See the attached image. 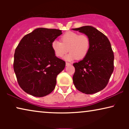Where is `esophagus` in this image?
I'll use <instances>...</instances> for the list:
<instances>
[{"label":"esophagus","instance_id":"esophagus-1","mask_svg":"<svg viewBox=\"0 0 129 129\" xmlns=\"http://www.w3.org/2000/svg\"><path fill=\"white\" fill-rule=\"evenodd\" d=\"M66 65L67 66H69V65H71V63H68V62H66Z\"/></svg>","mask_w":129,"mask_h":129}]
</instances>
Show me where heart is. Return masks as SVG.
Here are the masks:
<instances>
[{
  "instance_id": "obj_1",
  "label": "heart",
  "mask_w": 129,
  "mask_h": 129,
  "mask_svg": "<svg viewBox=\"0 0 129 129\" xmlns=\"http://www.w3.org/2000/svg\"><path fill=\"white\" fill-rule=\"evenodd\" d=\"M61 41L54 40L51 45L54 54L57 57H63L69 50L70 53L64 56V60H81L84 59L89 53L90 40L85 35L68 31L61 36Z\"/></svg>"
}]
</instances>
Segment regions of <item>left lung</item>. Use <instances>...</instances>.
<instances>
[{
    "instance_id": "left-lung-1",
    "label": "left lung",
    "mask_w": 129,
    "mask_h": 129,
    "mask_svg": "<svg viewBox=\"0 0 129 129\" xmlns=\"http://www.w3.org/2000/svg\"><path fill=\"white\" fill-rule=\"evenodd\" d=\"M89 38L90 49L82 60L75 63L73 82L76 88L85 94L103 90L114 70V54L108 38L91 26L72 29Z\"/></svg>"
}]
</instances>
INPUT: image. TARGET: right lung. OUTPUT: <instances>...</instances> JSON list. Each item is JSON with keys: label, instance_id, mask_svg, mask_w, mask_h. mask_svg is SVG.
<instances>
[{"label": "right lung", "instance_id": "add662e5", "mask_svg": "<svg viewBox=\"0 0 129 129\" xmlns=\"http://www.w3.org/2000/svg\"><path fill=\"white\" fill-rule=\"evenodd\" d=\"M61 34L59 29L37 28L17 45L13 69L19 86L26 93L43 97L54 89L56 77L66 63L56 57L51 45Z\"/></svg>", "mask_w": 129, "mask_h": 129}]
</instances>
